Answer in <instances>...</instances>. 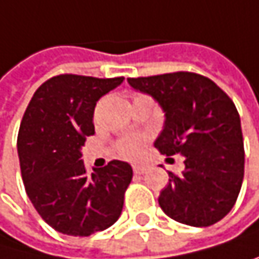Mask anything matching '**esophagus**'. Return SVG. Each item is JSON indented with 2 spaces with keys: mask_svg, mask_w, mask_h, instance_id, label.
<instances>
[{
  "mask_svg": "<svg viewBox=\"0 0 259 259\" xmlns=\"http://www.w3.org/2000/svg\"><path fill=\"white\" fill-rule=\"evenodd\" d=\"M146 167L144 165H134V172L137 174V175H143V174H146Z\"/></svg>",
  "mask_w": 259,
  "mask_h": 259,
  "instance_id": "obj_1",
  "label": "esophagus"
}]
</instances>
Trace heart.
I'll list each match as a JSON object with an SVG mask.
<instances>
[{"label":"heart","mask_w":259,"mask_h":259,"mask_svg":"<svg viewBox=\"0 0 259 259\" xmlns=\"http://www.w3.org/2000/svg\"><path fill=\"white\" fill-rule=\"evenodd\" d=\"M138 98V97H137ZM116 150L118 155L124 159L128 161H137L143 156L144 153V140L140 137H128V138H122L118 144H116Z\"/></svg>","instance_id":"1"}]
</instances>
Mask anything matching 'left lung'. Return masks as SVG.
Returning <instances> with one entry per match:
<instances>
[{"label":"left lung","instance_id":"8db88e82","mask_svg":"<svg viewBox=\"0 0 259 259\" xmlns=\"http://www.w3.org/2000/svg\"><path fill=\"white\" fill-rule=\"evenodd\" d=\"M127 81L152 95L165 112L164 131L155 147L162 155L184 156L186 169L169 172V184L158 198L159 207L187 226L218 223L235 206L244 178L241 121L233 101L212 79L193 72Z\"/></svg>","mask_w":259,"mask_h":259}]
</instances>
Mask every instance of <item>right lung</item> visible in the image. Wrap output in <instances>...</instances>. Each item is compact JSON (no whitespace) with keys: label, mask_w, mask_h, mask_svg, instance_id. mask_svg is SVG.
Here are the masks:
<instances>
[{"label":"right lung","mask_w":259,"mask_h":259,"mask_svg":"<svg viewBox=\"0 0 259 259\" xmlns=\"http://www.w3.org/2000/svg\"><path fill=\"white\" fill-rule=\"evenodd\" d=\"M73 73L57 75L33 94L18 132L23 183L39 217L57 232L89 236L116 223L132 167L112 159L89 175L81 147L95 134L97 101L122 82Z\"/></svg>","instance_id":"right-lung-1"}]
</instances>
